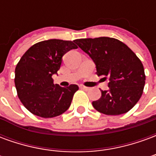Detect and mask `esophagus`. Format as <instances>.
Returning <instances> with one entry per match:
<instances>
[{
  "label": "esophagus",
  "instance_id": "1",
  "mask_svg": "<svg viewBox=\"0 0 156 156\" xmlns=\"http://www.w3.org/2000/svg\"><path fill=\"white\" fill-rule=\"evenodd\" d=\"M79 87H80L81 88H83V89H84V90H88V89H89V88L86 87V86H83V85H80Z\"/></svg>",
  "mask_w": 156,
  "mask_h": 156
}]
</instances>
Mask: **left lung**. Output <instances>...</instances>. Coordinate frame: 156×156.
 <instances>
[{"label": "left lung", "mask_w": 156, "mask_h": 156, "mask_svg": "<svg viewBox=\"0 0 156 156\" xmlns=\"http://www.w3.org/2000/svg\"><path fill=\"white\" fill-rule=\"evenodd\" d=\"M74 42L93 59L97 75L108 78V90L92 105L97 111L119 115L129 111L143 94L145 75L142 62L119 40L107 37L76 39Z\"/></svg>", "instance_id": "left-lung-1"}]
</instances>
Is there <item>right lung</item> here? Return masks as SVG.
Returning a JSON list of instances; mask_svg holds the SVG:
<instances>
[{
	"label": "right lung",
	"mask_w": 156,
	"mask_h": 156,
	"mask_svg": "<svg viewBox=\"0 0 156 156\" xmlns=\"http://www.w3.org/2000/svg\"><path fill=\"white\" fill-rule=\"evenodd\" d=\"M78 48L74 41L50 39L36 43L23 54L16 67L15 85L22 105L33 115L53 118L70 107L78 85L62 88L51 76L60 68L62 56Z\"/></svg>",
	"instance_id": "right-lung-1"
}]
</instances>
